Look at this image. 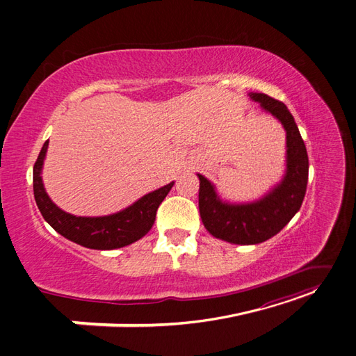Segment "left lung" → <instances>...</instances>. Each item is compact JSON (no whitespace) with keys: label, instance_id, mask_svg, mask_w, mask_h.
Here are the masks:
<instances>
[{"label":"left lung","instance_id":"left-lung-1","mask_svg":"<svg viewBox=\"0 0 356 356\" xmlns=\"http://www.w3.org/2000/svg\"><path fill=\"white\" fill-rule=\"evenodd\" d=\"M248 95L285 129L286 168L282 179L273 188L258 200L246 203L222 200L212 182L197 174L199 211L204 229L213 238L236 245L261 243L281 232L300 211L309 177L306 145L286 105L264 93Z\"/></svg>","mask_w":356,"mask_h":356}]
</instances>
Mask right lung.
I'll return each instance as SVG.
<instances>
[{
    "instance_id": "right-lung-1",
    "label": "right lung",
    "mask_w": 356,
    "mask_h": 356,
    "mask_svg": "<svg viewBox=\"0 0 356 356\" xmlns=\"http://www.w3.org/2000/svg\"><path fill=\"white\" fill-rule=\"evenodd\" d=\"M47 147L49 141L42 145L34 165V197L42 218L63 238L84 248H90V250L106 251L131 245L152 230L159 204L165 200L170 188L174 187V181L148 193L134 202L131 207L115 213L104 215V217H77V215L62 211L46 193L41 172Z\"/></svg>"
}]
</instances>
